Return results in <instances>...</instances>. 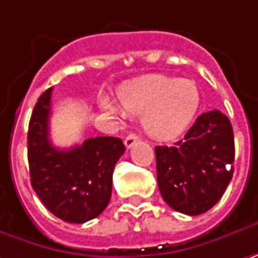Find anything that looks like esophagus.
<instances>
[{"label": "esophagus", "instance_id": "1", "mask_svg": "<svg viewBox=\"0 0 258 258\" xmlns=\"http://www.w3.org/2000/svg\"><path fill=\"white\" fill-rule=\"evenodd\" d=\"M140 139H139V136L137 134H134V133H131V134H128L127 137H125V140H124V144H125V147L127 149H130V147H133L134 144L137 143Z\"/></svg>", "mask_w": 258, "mask_h": 258}]
</instances>
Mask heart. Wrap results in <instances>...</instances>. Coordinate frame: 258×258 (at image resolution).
<instances>
[{"mask_svg": "<svg viewBox=\"0 0 258 258\" xmlns=\"http://www.w3.org/2000/svg\"><path fill=\"white\" fill-rule=\"evenodd\" d=\"M200 93L194 82L168 76H147L118 89V102L103 96L102 108L119 116L123 108L133 115H142L146 133L159 140H169L187 128L199 109Z\"/></svg>", "mask_w": 258, "mask_h": 258, "instance_id": "b5f03b06", "label": "heart"}]
</instances>
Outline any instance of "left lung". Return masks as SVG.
I'll use <instances>...</instances> for the list:
<instances>
[{
    "label": "left lung",
    "mask_w": 258,
    "mask_h": 258,
    "mask_svg": "<svg viewBox=\"0 0 258 258\" xmlns=\"http://www.w3.org/2000/svg\"><path fill=\"white\" fill-rule=\"evenodd\" d=\"M158 185L166 205L197 216L223 196L234 174V131L218 109L202 114L182 140L156 146Z\"/></svg>",
    "instance_id": "1"
}]
</instances>
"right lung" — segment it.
<instances>
[{
    "label": "right lung",
    "instance_id": "add662e5",
    "mask_svg": "<svg viewBox=\"0 0 258 258\" xmlns=\"http://www.w3.org/2000/svg\"><path fill=\"white\" fill-rule=\"evenodd\" d=\"M52 87L38 99L27 133L30 182L45 207L70 223L99 216L112 194L115 163L125 152L118 137L87 139L71 149H56L49 140Z\"/></svg>",
    "mask_w": 258,
    "mask_h": 258
}]
</instances>
